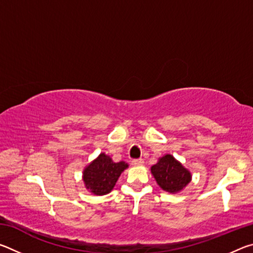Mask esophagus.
Returning <instances> with one entry per match:
<instances>
[{"instance_id":"1","label":"esophagus","mask_w":253,"mask_h":253,"mask_svg":"<svg viewBox=\"0 0 253 253\" xmlns=\"http://www.w3.org/2000/svg\"><path fill=\"white\" fill-rule=\"evenodd\" d=\"M131 164L134 166H143L144 160H142V158H138V160H132Z\"/></svg>"}]
</instances>
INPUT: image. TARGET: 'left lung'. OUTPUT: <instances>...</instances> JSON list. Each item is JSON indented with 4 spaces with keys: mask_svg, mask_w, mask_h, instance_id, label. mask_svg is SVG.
I'll return each instance as SVG.
<instances>
[{
    "mask_svg": "<svg viewBox=\"0 0 253 253\" xmlns=\"http://www.w3.org/2000/svg\"><path fill=\"white\" fill-rule=\"evenodd\" d=\"M151 172L161 188L169 193L182 191L192 178L190 170L184 168L170 154L161 157L156 164L152 166Z\"/></svg>",
    "mask_w": 253,
    "mask_h": 253,
    "instance_id": "1",
    "label": "left lung"
}]
</instances>
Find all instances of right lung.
<instances>
[{
  "label": "right lung",
  "instance_id": "right-lung-1",
  "mask_svg": "<svg viewBox=\"0 0 253 253\" xmlns=\"http://www.w3.org/2000/svg\"><path fill=\"white\" fill-rule=\"evenodd\" d=\"M127 168V163H115L110 156L106 155L105 153H101L95 161H92L84 169L83 178L84 186L92 194H108L116 185V182L121 174Z\"/></svg>",
  "mask_w": 253,
  "mask_h": 253
}]
</instances>
